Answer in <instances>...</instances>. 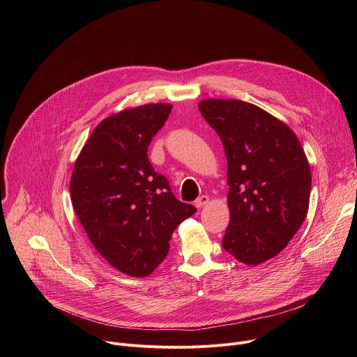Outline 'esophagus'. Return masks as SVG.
<instances>
[{"mask_svg": "<svg viewBox=\"0 0 357 357\" xmlns=\"http://www.w3.org/2000/svg\"><path fill=\"white\" fill-rule=\"evenodd\" d=\"M208 203H209V196L202 195L200 197H197V199L195 200V206H196L197 209H202L203 206L208 205Z\"/></svg>", "mask_w": 357, "mask_h": 357, "instance_id": "obj_1", "label": "esophagus"}]
</instances>
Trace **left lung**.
Segmentation results:
<instances>
[{"instance_id": "1", "label": "left lung", "mask_w": 357, "mask_h": 357, "mask_svg": "<svg viewBox=\"0 0 357 357\" xmlns=\"http://www.w3.org/2000/svg\"><path fill=\"white\" fill-rule=\"evenodd\" d=\"M199 110L227 160L230 223L222 245L240 263L261 264L287 247L307 218V155L287 124L247 101L206 98Z\"/></svg>"}]
</instances>
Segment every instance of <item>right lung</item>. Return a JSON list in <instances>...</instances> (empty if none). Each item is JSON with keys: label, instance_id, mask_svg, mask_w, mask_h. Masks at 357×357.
<instances>
[{"label": "right lung", "instance_id": "1", "mask_svg": "<svg viewBox=\"0 0 357 357\" xmlns=\"http://www.w3.org/2000/svg\"><path fill=\"white\" fill-rule=\"evenodd\" d=\"M171 105L126 109L86 141L70 179L73 209L94 248L116 270L146 277L167 257L174 230L196 208L179 202L146 151Z\"/></svg>", "mask_w": 357, "mask_h": 357}]
</instances>
